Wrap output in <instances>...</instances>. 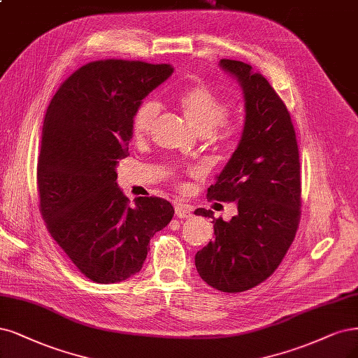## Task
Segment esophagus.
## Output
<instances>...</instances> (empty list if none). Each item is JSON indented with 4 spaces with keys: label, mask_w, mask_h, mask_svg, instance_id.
<instances>
[{
    "label": "esophagus",
    "mask_w": 358,
    "mask_h": 358,
    "mask_svg": "<svg viewBox=\"0 0 358 358\" xmlns=\"http://www.w3.org/2000/svg\"><path fill=\"white\" fill-rule=\"evenodd\" d=\"M175 213L178 217H191L192 216V208L187 204L176 203L175 204Z\"/></svg>",
    "instance_id": "1"
}]
</instances>
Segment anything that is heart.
Segmentation results:
<instances>
[{"mask_svg":"<svg viewBox=\"0 0 358 358\" xmlns=\"http://www.w3.org/2000/svg\"><path fill=\"white\" fill-rule=\"evenodd\" d=\"M176 102L191 124L201 134H207L213 142L229 145L237 138L240 126L237 121L228 118L229 102L208 84L196 83L185 87L176 96ZM158 110L159 105L154 99L143 101L138 105L131 117V133L134 138L143 139L150 134ZM188 173L195 176L199 169L189 167Z\"/></svg>","mask_w":358,"mask_h":358,"instance_id":"obj_1","label":"heart"}]
</instances>
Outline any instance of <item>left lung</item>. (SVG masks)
Returning a JSON list of instances; mask_svg holds the SVG:
<instances>
[{
	"label": "left lung",
	"mask_w": 358,
	"mask_h": 358,
	"mask_svg": "<svg viewBox=\"0 0 358 358\" xmlns=\"http://www.w3.org/2000/svg\"><path fill=\"white\" fill-rule=\"evenodd\" d=\"M220 66L241 84L245 118L237 150L207 196L236 201L238 215L225 222L196 208L213 219L215 240L196 252L195 266L208 286L238 293L273 275L296 236L301 163L289 110L266 78L240 60L222 59Z\"/></svg>",
	"instance_id": "1"
}]
</instances>
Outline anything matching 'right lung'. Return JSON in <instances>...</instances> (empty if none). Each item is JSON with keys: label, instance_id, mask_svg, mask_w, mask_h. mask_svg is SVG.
Listing matches in <instances>:
<instances>
[{"label": "right lung", "instance_id": "1", "mask_svg": "<svg viewBox=\"0 0 358 358\" xmlns=\"http://www.w3.org/2000/svg\"><path fill=\"white\" fill-rule=\"evenodd\" d=\"M173 68L106 59L81 66L47 108L36 166L40 212L48 232L94 282L139 273L154 234L175 208L159 196L130 200L115 167L129 154L131 117Z\"/></svg>", "mask_w": 358, "mask_h": 358}]
</instances>
